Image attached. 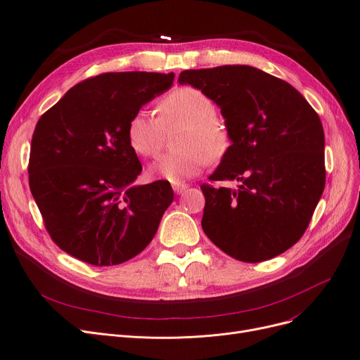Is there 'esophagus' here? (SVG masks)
I'll return each mask as SVG.
<instances>
[{
    "mask_svg": "<svg viewBox=\"0 0 360 360\" xmlns=\"http://www.w3.org/2000/svg\"><path fill=\"white\" fill-rule=\"evenodd\" d=\"M172 188H174V191H175L176 194H182V193L186 190V188H188V185H186V184H174Z\"/></svg>",
    "mask_w": 360,
    "mask_h": 360,
    "instance_id": "obj_1",
    "label": "esophagus"
}]
</instances>
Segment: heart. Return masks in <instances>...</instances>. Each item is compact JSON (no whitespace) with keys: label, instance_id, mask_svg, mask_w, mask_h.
Listing matches in <instances>:
<instances>
[{"label":"heart","instance_id":"1","mask_svg":"<svg viewBox=\"0 0 360 360\" xmlns=\"http://www.w3.org/2000/svg\"><path fill=\"white\" fill-rule=\"evenodd\" d=\"M216 112L214 102L201 90L190 86L175 89L159 102L158 120L144 110L128 120V144L139 156L156 158L165 131L182 127L176 140L181 151L160 158L150 167L151 176L181 184L200 174L207 159H220L229 147L228 127Z\"/></svg>","mask_w":360,"mask_h":360}]
</instances>
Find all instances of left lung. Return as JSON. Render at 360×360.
I'll return each mask as SVG.
<instances>
[{"label":"left lung","mask_w":360,"mask_h":360,"mask_svg":"<svg viewBox=\"0 0 360 360\" xmlns=\"http://www.w3.org/2000/svg\"><path fill=\"white\" fill-rule=\"evenodd\" d=\"M219 108L232 144L210 175L238 190L202 184L201 226L223 252L243 262L274 258L305 233L326 186L324 129L288 82L250 65L185 70Z\"/></svg>","instance_id":"left-lung-1"}]
</instances>
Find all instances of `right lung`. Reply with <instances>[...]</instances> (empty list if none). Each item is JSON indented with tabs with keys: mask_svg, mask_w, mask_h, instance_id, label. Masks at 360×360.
Listing matches in <instances>:
<instances>
[{
	"mask_svg": "<svg viewBox=\"0 0 360 360\" xmlns=\"http://www.w3.org/2000/svg\"><path fill=\"white\" fill-rule=\"evenodd\" d=\"M174 72H105L71 87L37 121L29 185L58 247L91 266L139 255L174 201L169 181L136 185L128 120L170 89Z\"/></svg>",
	"mask_w": 360,
	"mask_h": 360,
	"instance_id": "1",
	"label": "right lung"
}]
</instances>
